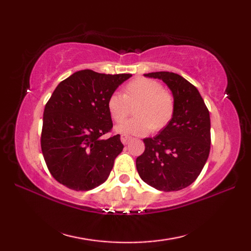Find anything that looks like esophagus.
<instances>
[{
  "instance_id": "1",
  "label": "esophagus",
  "mask_w": 251,
  "mask_h": 251,
  "mask_svg": "<svg viewBox=\"0 0 251 251\" xmlns=\"http://www.w3.org/2000/svg\"><path fill=\"white\" fill-rule=\"evenodd\" d=\"M121 140H122L123 143H124V145H127V143H128L131 140V137L128 136V135H122Z\"/></svg>"
}]
</instances>
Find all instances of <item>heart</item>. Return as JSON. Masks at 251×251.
<instances>
[{
    "label": "heart",
    "instance_id": "b5f03b06",
    "mask_svg": "<svg viewBox=\"0 0 251 251\" xmlns=\"http://www.w3.org/2000/svg\"><path fill=\"white\" fill-rule=\"evenodd\" d=\"M134 119L127 120L115 127L119 134L145 136L151 130L164 129L175 114L174 96L164 89L155 79L138 77L125 86L124 96L114 93L106 101L111 119L122 122L129 113V105H135Z\"/></svg>",
    "mask_w": 251,
    "mask_h": 251
}]
</instances>
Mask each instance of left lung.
<instances>
[{
    "instance_id": "obj_1",
    "label": "left lung",
    "mask_w": 251,
    "mask_h": 251,
    "mask_svg": "<svg viewBox=\"0 0 251 251\" xmlns=\"http://www.w3.org/2000/svg\"><path fill=\"white\" fill-rule=\"evenodd\" d=\"M172 90L175 114L155 137L146 138L145 152L136 159L140 178L152 188L172 192L189 186L199 177L209 156V111L199 90L179 74L152 72Z\"/></svg>"
}]
</instances>
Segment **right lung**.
Returning a JSON list of instances; mask_svg holds the SVG:
<instances>
[{
    "label": "right lung",
    "mask_w": 251,
    "mask_h": 251,
    "mask_svg": "<svg viewBox=\"0 0 251 251\" xmlns=\"http://www.w3.org/2000/svg\"><path fill=\"white\" fill-rule=\"evenodd\" d=\"M130 76L81 70L56 87L44 109L41 148L58 182L89 191L108 179L124 146L120 135L103 138L113 127L106 101Z\"/></svg>",
    "instance_id": "1"
}]
</instances>
